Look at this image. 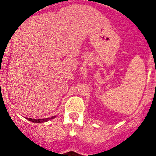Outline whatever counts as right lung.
Returning a JSON list of instances; mask_svg holds the SVG:
<instances>
[{
	"instance_id": "obj_1",
	"label": "right lung",
	"mask_w": 156,
	"mask_h": 156,
	"mask_svg": "<svg viewBox=\"0 0 156 156\" xmlns=\"http://www.w3.org/2000/svg\"><path fill=\"white\" fill-rule=\"evenodd\" d=\"M55 117H56V116H54V117L46 118V119H32V118H27V117H26V119H28L29 121H30V122H47V121L50 120V119H54V118H55Z\"/></svg>"
}]
</instances>
